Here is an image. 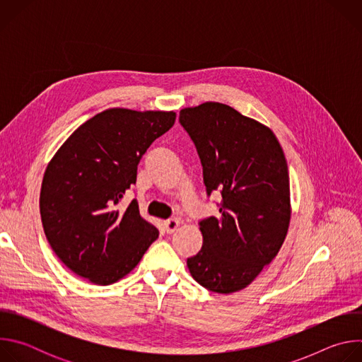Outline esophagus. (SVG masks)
<instances>
[{"label": "esophagus", "instance_id": "obj_1", "mask_svg": "<svg viewBox=\"0 0 362 362\" xmlns=\"http://www.w3.org/2000/svg\"><path fill=\"white\" fill-rule=\"evenodd\" d=\"M180 225V221L179 219H168L163 222V226H165V230L168 233H173Z\"/></svg>", "mask_w": 362, "mask_h": 362}]
</instances>
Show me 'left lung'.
<instances>
[{
    "label": "left lung",
    "mask_w": 362,
    "mask_h": 362,
    "mask_svg": "<svg viewBox=\"0 0 362 362\" xmlns=\"http://www.w3.org/2000/svg\"><path fill=\"white\" fill-rule=\"evenodd\" d=\"M179 123L197 150L206 194L222 196L219 215L199 222L203 245L189 271L212 292L240 291L274 261L288 232L284 150L268 127L222 103L183 109Z\"/></svg>",
    "instance_id": "obj_1"
}]
</instances>
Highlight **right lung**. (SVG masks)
<instances>
[{"instance_id": "1", "label": "right lung", "mask_w": 362, "mask_h": 362, "mask_svg": "<svg viewBox=\"0 0 362 362\" xmlns=\"http://www.w3.org/2000/svg\"><path fill=\"white\" fill-rule=\"evenodd\" d=\"M176 120L173 112L110 109L81 124L47 166L40 214L47 240L76 275L97 285L126 276L159 230L146 222L136 199L120 208L136 185L150 144Z\"/></svg>"}]
</instances>
